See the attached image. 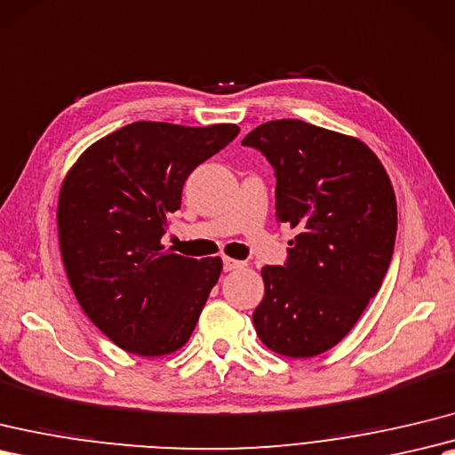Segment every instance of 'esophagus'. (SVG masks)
<instances>
[{
	"label": "esophagus",
	"instance_id": "esophagus-1",
	"mask_svg": "<svg viewBox=\"0 0 455 455\" xmlns=\"http://www.w3.org/2000/svg\"><path fill=\"white\" fill-rule=\"evenodd\" d=\"M223 266H225V271H236V269L244 267L246 261H238V259H232V258H223Z\"/></svg>",
	"mask_w": 455,
	"mask_h": 455
}]
</instances>
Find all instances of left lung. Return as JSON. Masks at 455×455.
<instances>
[{
	"instance_id": "obj_1",
	"label": "left lung",
	"mask_w": 455,
	"mask_h": 455,
	"mask_svg": "<svg viewBox=\"0 0 455 455\" xmlns=\"http://www.w3.org/2000/svg\"><path fill=\"white\" fill-rule=\"evenodd\" d=\"M242 145L275 171V217L297 230L284 266L261 269L253 327L273 353L310 358L353 330L394 256L397 204L368 147L302 120H273Z\"/></svg>"
}]
</instances>
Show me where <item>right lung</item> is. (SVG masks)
Here are the masks:
<instances>
[{
  "mask_svg": "<svg viewBox=\"0 0 455 455\" xmlns=\"http://www.w3.org/2000/svg\"><path fill=\"white\" fill-rule=\"evenodd\" d=\"M238 132L133 122L92 143L63 180V267L89 320L124 351L171 355L192 335L223 261L178 256L161 238L188 176Z\"/></svg>",
  "mask_w": 455,
  "mask_h": 455,
  "instance_id": "right-lung-1",
  "label": "right lung"
}]
</instances>
